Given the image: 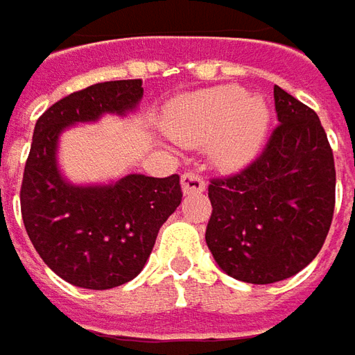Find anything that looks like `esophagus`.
<instances>
[{"instance_id":"obj_1","label":"esophagus","mask_w":355,"mask_h":355,"mask_svg":"<svg viewBox=\"0 0 355 355\" xmlns=\"http://www.w3.org/2000/svg\"><path fill=\"white\" fill-rule=\"evenodd\" d=\"M207 183L202 180L199 173L195 172H185L182 175V189L185 195H191V193H201L205 191Z\"/></svg>"}]
</instances>
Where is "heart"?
<instances>
[{"mask_svg": "<svg viewBox=\"0 0 355 355\" xmlns=\"http://www.w3.org/2000/svg\"><path fill=\"white\" fill-rule=\"evenodd\" d=\"M270 116L265 96H248L241 87L226 85L173 100L166 110L164 125L183 146L210 143V156L220 168L238 170L261 150Z\"/></svg>", "mask_w": 355, "mask_h": 355, "instance_id": "heart-1", "label": "heart"}]
</instances>
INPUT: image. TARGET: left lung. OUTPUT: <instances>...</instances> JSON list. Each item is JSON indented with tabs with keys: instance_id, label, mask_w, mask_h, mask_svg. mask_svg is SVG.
<instances>
[{
	"instance_id": "left-lung-1",
	"label": "left lung",
	"mask_w": 355,
	"mask_h": 355,
	"mask_svg": "<svg viewBox=\"0 0 355 355\" xmlns=\"http://www.w3.org/2000/svg\"><path fill=\"white\" fill-rule=\"evenodd\" d=\"M278 127L248 168L210 180L207 245L236 280L272 284L321 251L334 214V156L319 116L275 87Z\"/></svg>"
}]
</instances>
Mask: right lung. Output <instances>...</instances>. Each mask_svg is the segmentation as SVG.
Instances as JSON below:
<instances>
[{
	"instance_id": "add662e5",
	"label": "right lung",
	"mask_w": 355,
	"mask_h": 355,
	"mask_svg": "<svg viewBox=\"0 0 355 355\" xmlns=\"http://www.w3.org/2000/svg\"><path fill=\"white\" fill-rule=\"evenodd\" d=\"M143 98V80H107L50 106L34 125L24 164L21 214L42 261L65 282L107 290L133 280L145 266L158 230L182 202L180 175L129 173L110 185H73L58 168L63 129L125 116Z\"/></svg>"
}]
</instances>
